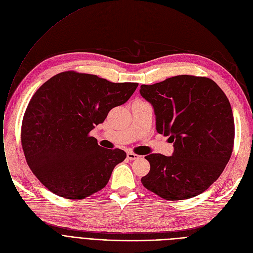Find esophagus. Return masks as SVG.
<instances>
[{
  "label": "esophagus",
  "mask_w": 253,
  "mask_h": 253,
  "mask_svg": "<svg viewBox=\"0 0 253 253\" xmlns=\"http://www.w3.org/2000/svg\"><path fill=\"white\" fill-rule=\"evenodd\" d=\"M126 156H127V158L130 159V160H135V159H138V158L140 157V155H138V154H136V153H133V152H127V153H126Z\"/></svg>",
  "instance_id": "1"
}]
</instances>
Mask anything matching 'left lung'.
<instances>
[{"instance_id": "8db88e82", "label": "left lung", "mask_w": 253, "mask_h": 253, "mask_svg": "<svg viewBox=\"0 0 253 253\" xmlns=\"http://www.w3.org/2000/svg\"><path fill=\"white\" fill-rule=\"evenodd\" d=\"M140 94L154 108L157 132L169 136L174 148L171 156L145 157L150 171L143 186L170 201L201 194L232 155L235 125L227 96L212 80L187 74L142 84Z\"/></svg>"}]
</instances>
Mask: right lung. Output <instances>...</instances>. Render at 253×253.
I'll list each match as a JSON object with an SVG mask.
<instances>
[{"label": "right lung", "mask_w": 253, "mask_h": 253, "mask_svg": "<svg viewBox=\"0 0 253 253\" xmlns=\"http://www.w3.org/2000/svg\"><path fill=\"white\" fill-rule=\"evenodd\" d=\"M138 84L64 71L39 87L23 116L21 143L29 169L44 187L74 200L107 185L126 154L102 148L88 132L125 104Z\"/></svg>", "instance_id": "add662e5"}]
</instances>
